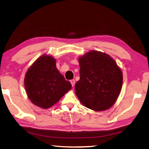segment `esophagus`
<instances>
[{"label":"esophagus","instance_id":"34e87169","mask_svg":"<svg viewBox=\"0 0 149 149\" xmlns=\"http://www.w3.org/2000/svg\"><path fill=\"white\" fill-rule=\"evenodd\" d=\"M70 83H71V84H72V86H74V84H75V80H74V79H72V80L70 81Z\"/></svg>","mask_w":149,"mask_h":149}]
</instances>
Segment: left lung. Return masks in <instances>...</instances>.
Segmentation results:
<instances>
[{"label": "left lung", "mask_w": 149, "mask_h": 149, "mask_svg": "<svg viewBox=\"0 0 149 149\" xmlns=\"http://www.w3.org/2000/svg\"><path fill=\"white\" fill-rule=\"evenodd\" d=\"M80 79L75 91L84 106L95 111L109 109L120 94L123 74L112 58L90 51L79 59Z\"/></svg>", "instance_id": "1"}]
</instances>
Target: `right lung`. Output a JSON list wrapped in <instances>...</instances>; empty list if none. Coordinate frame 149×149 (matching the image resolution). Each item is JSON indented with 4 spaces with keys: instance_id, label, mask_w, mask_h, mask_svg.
Here are the masks:
<instances>
[{
    "instance_id": "add662e5",
    "label": "right lung",
    "mask_w": 149,
    "mask_h": 149,
    "mask_svg": "<svg viewBox=\"0 0 149 149\" xmlns=\"http://www.w3.org/2000/svg\"><path fill=\"white\" fill-rule=\"evenodd\" d=\"M52 56L43 55L35 61L26 72L24 86L29 99L34 104L48 109L72 88L56 68Z\"/></svg>"
}]
</instances>
